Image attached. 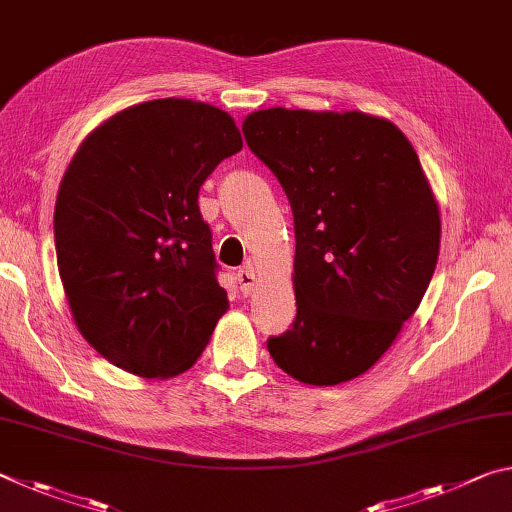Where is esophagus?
Masks as SVG:
<instances>
[{"label": "esophagus", "instance_id": "obj_1", "mask_svg": "<svg viewBox=\"0 0 512 512\" xmlns=\"http://www.w3.org/2000/svg\"><path fill=\"white\" fill-rule=\"evenodd\" d=\"M237 282H239V289H241V293H248L253 291V287H255V273H253V266H244V268H239V273H237Z\"/></svg>", "mask_w": 512, "mask_h": 512}]
</instances>
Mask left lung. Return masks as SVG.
Listing matches in <instances>:
<instances>
[{"label":"left lung","mask_w":512,"mask_h":512,"mask_svg":"<svg viewBox=\"0 0 512 512\" xmlns=\"http://www.w3.org/2000/svg\"><path fill=\"white\" fill-rule=\"evenodd\" d=\"M244 137L280 180L296 230V318L266 348L305 384L359 377L436 271L440 216L418 153L391 121L354 110H259Z\"/></svg>","instance_id":"obj_1"}]
</instances>
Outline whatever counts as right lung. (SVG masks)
Segmentation results:
<instances>
[{
    "mask_svg": "<svg viewBox=\"0 0 512 512\" xmlns=\"http://www.w3.org/2000/svg\"><path fill=\"white\" fill-rule=\"evenodd\" d=\"M241 146L228 112L155 99L103 121L69 162L54 212L60 280L85 341L117 368L178 375L228 309L198 189Z\"/></svg>",
    "mask_w": 512,
    "mask_h": 512,
    "instance_id": "right-lung-1",
    "label": "right lung"
}]
</instances>
